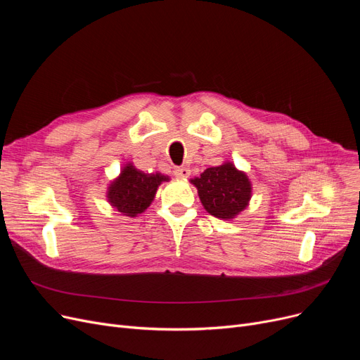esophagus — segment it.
<instances>
[{"instance_id": "obj_1", "label": "esophagus", "mask_w": 360, "mask_h": 360, "mask_svg": "<svg viewBox=\"0 0 360 360\" xmlns=\"http://www.w3.org/2000/svg\"><path fill=\"white\" fill-rule=\"evenodd\" d=\"M174 174L178 178H188V176H190V174H191V170L188 169V167H185V166H181V167H175Z\"/></svg>"}]
</instances>
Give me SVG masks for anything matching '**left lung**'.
I'll use <instances>...</instances> for the list:
<instances>
[{
  "label": "left lung",
  "mask_w": 360,
  "mask_h": 360,
  "mask_svg": "<svg viewBox=\"0 0 360 360\" xmlns=\"http://www.w3.org/2000/svg\"><path fill=\"white\" fill-rule=\"evenodd\" d=\"M191 184L197 188L204 209L221 220L235 219L247 209L252 195L247 174L238 170L232 162L205 169Z\"/></svg>",
  "instance_id": "1"
}]
</instances>
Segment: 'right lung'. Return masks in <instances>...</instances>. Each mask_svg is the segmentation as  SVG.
<instances>
[{
  "label": "right lung",
  "instance_id": "obj_1",
  "mask_svg": "<svg viewBox=\"0 0 360 360\" xmlns=\"http://www.w3.org/2000/svg\"><path fill=\"white\" fill-rule=\"evenodd\" d=\"M169 176L156 174H144L132 163H127L120 176L108 186V201L113 209L128 217H137L155 200L158 188Z\"/></svg>",
  "mask_w": 360,
  "mask_h": 360
}]
</instances>
